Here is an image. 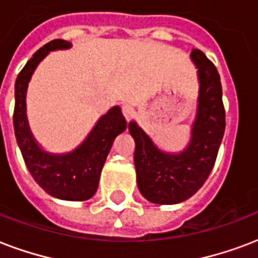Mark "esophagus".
Returning a JSON list of instances; mask_svg holds the SVG:
<instances>
[{"instance_id": "1", "label": "esophagus", "mask_w": 258, "mask_h": 258, "mask_svg": "<svg viewBox=\"0 0 258 258\" xmlns=\"http://www.w3.org/2000/svg\"><path fill=\"white\" fill-rule=\"evenodd\" d=\"M121 112H123V115H124V117L127 119V120H130V119L134 116V113H135L134 108L131 107L130 104H124V105L121 107Z\"/></svg>"}]
</instances>
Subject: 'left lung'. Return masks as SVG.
Returning a JSON list of instances; mask_svg holds the SVG:
<instances>
[{
  "instance_id": "obj_1",
  "label": "left lung",
  "mask_w": 258,
  "mask_h": 258,
  "mask_svg": "<svg viewBox=\"0 0 258 258\" xmlns=\"http://www.w3.org/2000/svg\"><path fill=\"white\" fill-rule=\"evenodd\" d=\"M190 59L198 69L200 86L188 146L181 153H166L155 146L137 121L128 123L135 141L138 188L151 203L177 204L194 196L210 176L225 134L219 73L200 50H192Z\"/></svg>"
}]
</instances>
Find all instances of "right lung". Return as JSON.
Listing matches in <instances>:
<instances>
[{
    "label": "right lung",
    "mask_w": 258,
    "mask_h": 258,
    "mask_svg": "<svg viewBox=\"0 0 258 258\" xmlns=\"http://www.w3.org/2000/svg\"><path fill=\"white\" fill-rule=\"evenodd\" d=\"M72 43L55 39L33 54L17 76L15 85L13 127L24 162L33 180L56 199L84 202L97 190L100 174L115 138L127 128L120 107H112L97 120L86 139L70 153L54 154L35 141L27 119V88L37 64L50 51L66 50Z\"/></svg>",
    "instance_id": "obj_1"
}]
</instances>
